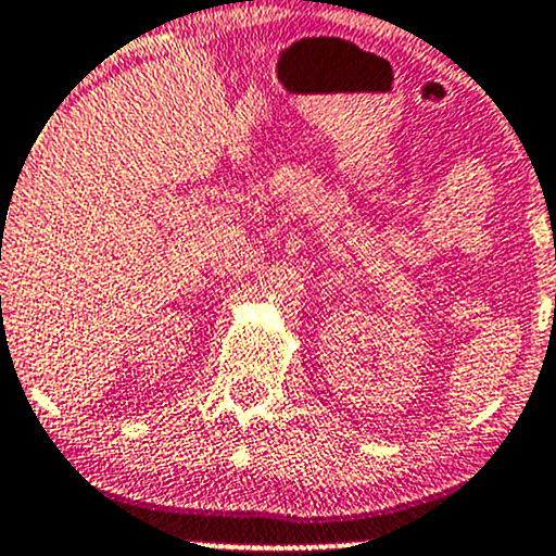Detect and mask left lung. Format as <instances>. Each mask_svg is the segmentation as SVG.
<instances>
[{
	"instance_id": "1",
	"label": "left lung",
	"mask_w": 556,
	"mask_h": 556,
	"mask_svg": "<svg viewBox=\"0 0 556 556\" xmlns=\"http://www.w3.org/2000/svg\"><path fill=\"white\" fill-rule=\"evenodd\" d=\"M554 301H556V298H554ZM554 306H556V303H554Z\"/></svg>"
}]
</instances>
